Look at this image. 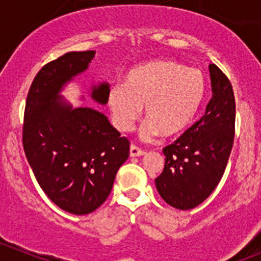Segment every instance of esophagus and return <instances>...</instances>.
Here are the masks:
<instances>
[{
  "instance_id": "obj_1",
  "label": "esophagus",
  "mask_w": 261,
  "mask_h": 261,
  "mask_svg": "<svg viewBox=\"0 0 261 261\" xmlns=\"http://www.w3.org/2000/svg\"><path fill=\"white\" fill-rule=\"evenodd\" d=\"M145 154V151L143 150V149L138 148V146L135 145H131L130 146V156H141Z\"/></svg>"
}]
</instances>
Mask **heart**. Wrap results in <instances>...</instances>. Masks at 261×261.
<instances>
[{
    "mask_svg": "<svg viewBox=\"0 0 261 261\" xmlns=\"http://www.w3.org/2000/svg\"><path fill=\"white\" fill-rule=\"evenodd\" d=\"M206 92L203 72L171 60H155L139 65L108 92V107L113 123L127 131L141 113L144 122L140 136L145 140L159 134L173 138L184 133L198 115Z\"/></svg>",
    "mask_w": 261,
    "mask_h": 261,
    "instance_id": "obj_1",
    "label": "heart"
}]
</instances>
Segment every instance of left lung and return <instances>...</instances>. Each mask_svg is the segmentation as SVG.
Segmentation results:
<instances>
[{
  "label": "left lung",
  "instance_id": "left-lung-1",
  "mask_svg": "<svg viewBox=\"0 0 261 261\" xmlns=\"http://www.w3.org/2000/svg\"><path fill=\"white\" fill-rule=\"evenodd\" d=\"M212 98L203 117L163 149L166 163L155 178L159 195L176 209L189 211L214 191L226 169L234 138L236 103L228 77L209 65Z\"/></svg>",
  "mask_w": 261,
  "mask_h": 261
}]
</instances>
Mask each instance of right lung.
<instances>
[{
    "instance_id": "right-lung-1",
    "label": "right lung",
    "mask_w": 261,
    "mask_h": 261,
    "mask_svg": "<svg viewBox=\"0 0 261 261\" xmlns=\"http://www.w3.org/2000/svg\"><path fill=\"white\" fill-rule=\"evenodd\" d=\"M94 55L69 52L44 65L30 85L22 126L25 155L39 186L56 205L76 216L105 203L130 153V141L103 113L61 100L63 87L89 67ZM90 90L97 103L108 102V83Z\"/></svg>"
}]
</instances>
